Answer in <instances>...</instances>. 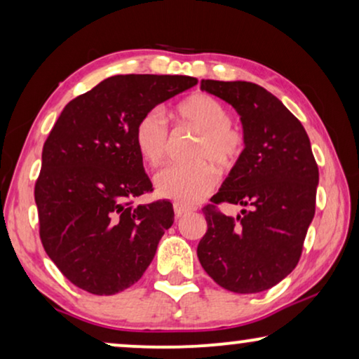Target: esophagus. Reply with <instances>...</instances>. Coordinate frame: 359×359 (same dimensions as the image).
<instances>
[{"instance_id":"esophagus-1","label":"esophagus","mask_w":359,"mask_h":359,"mask_svg":"<svg viewBox=\"0 0 359 359\" xmlns=\"http://www.w3.org/2000/svg\"><path fill=\"white\" fill-rule=\"evenodd\" d=\"M173 209H175V217H176V219L183 217V215H184V214H188V212H191V209H188V208H184V205H181V204H175V205H173Z\"/></svg>"}]
</instances>
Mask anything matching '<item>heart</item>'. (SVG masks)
<instances>
[{"label": "heart", "instance_id": "1", "mask_svg": "<svg viewBox=\"0 0 359 359\" xmlns=\"http://www.w3.org/2000/svg\"><path fill=\"white\" fill-rule=\"evenodd\" d=\"M180 119L194 127L199 137L191 147L184 165H170L155 178V188L161 198L181 204H194L209 194L215 183L212 164L220 171L235 168L245 151L243 132L230 122V112L215 97L194 95L176 107ZM137 150L145 163L158 166L170 150V132L158 109L145 112L134 130Z\"/></svg>", "mask_w": 359, "mask_h": 359}]
</instances>
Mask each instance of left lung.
<instances>
[{"instance_id":"obj_1","label":"left lung","mask_w":359,"mask_h":359,"mask_svg":"<svg viewBox=\"0 0 359 359\" xmlns=\"http://www.w3.org/2000/svg\"><path fill=\"white\" fill-rule=\"evenodd\" d=\"M201 90L233 106L247 144L212 204L203 209L208 232L198 258L227 291H266L296 268L316 214L318 168L311 140L297 117L255 83L203 80ZM222 202L245 209L230 218L217 209Z\"/></svg>"}]
</instances>
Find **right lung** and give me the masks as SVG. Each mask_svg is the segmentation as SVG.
Listing matches in <instances>:
<instances>
[{"instance_id":"obj_1","label":"right lung","mask_w":359,"mask_h":359,"mask_svg":"<svg viewBox=\"0 0 359 359\" xmlns=\"http://www.w3.org/2000/svg\"><path fill=\"white\" fill-rule=\"evenodd\" d=\"M198 85L183 75H116L63 107L42 150L34 198L43 248L83 291L111 296L139 281L173 225L170 203L132 205L151 191L134 142L156 104Z\"/></svg>"}]
</instances>
